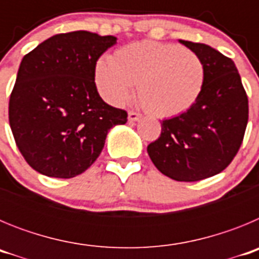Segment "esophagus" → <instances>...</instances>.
I'll return each instance as SVG.
<instances>
[{"label":"esophagus","instance_id":"34e87169","mask_svg":"<svg viewBox=\"0 0 259 259\" xmlns=\"http://www.w3.org/2000/svg\"><path fill=\"white\" fill-rule=\"evenodd\" d=\"M141 114L136 113V111H128V120L130 122H137V120H140Z\"/></svg>","mask_w":259,"mask_h":259}]
</instances>
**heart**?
Returning a JSON list of instances; mask_svg holds the SVG:
<instances>
[{"label":"heart","mask_w":259,"mask_h":259,"mask_svg":"<svg viewBox=\"0 0 259 259\" xmlns=\"http://www.w3.org/2000/svg\"><path fill=\"white\" fill-rule=\"evenodd\" d=\"M95 84L107 104L123 106L134 93L146 111L159 118L185 113L198 101L206 67L194 52L178 44L144 40L119 48L111 59H98Z\"/></svg>","instance_id":"obj_1"}]
</instances>
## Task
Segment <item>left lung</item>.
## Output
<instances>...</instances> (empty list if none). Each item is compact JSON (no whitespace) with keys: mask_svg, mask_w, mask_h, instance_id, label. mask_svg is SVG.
I'll use <instances>...</instances> for the list:
<instances>
[{"mask_svg":"<svg viewBox=\"0 0 259 259\" xmlns=\"http://www.w3.org/2000/svg\"><path fill=\"white\" fill-rule=\"evenodd\" d=\"M202 58L205 87L185 113L162 120V132L148 145L150 159L163 175L178 182H198L231 163L248 124V97L233 61L200 42L179 40Z\"/></svg>","mask_w":259,"mask_h":259,"instance_id":"1","label":"left lung"}]
</instances>
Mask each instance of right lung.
<instances>
[{"label": "right lung", "mask_w": 259, "mask_h": 259, "mask_svg": "<svg viewBox=\"0 0 259 259\" xmlns=\"http://www.w3.org/2000/svg\"><path fill=\"white\" fill-rule=\"evenodd\" d=\"M115 36L88 31L59 33L23 57L9 102L18 149L42 175L70 179L101 154L109 131L125 124L95 84V66Z\"/></svg>", "instance_id": "add662e5"}]
</instances>
